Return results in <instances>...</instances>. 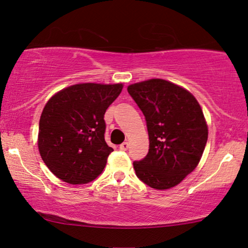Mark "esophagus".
Instances as JSON below:
<instances>
[{
	"instance_id": "esophagus-1",
	"label": "esophagus",
	"mask_w": 248,
	"mask_h": 248,
	"mask_svg": "<svg viewBox=\"0 0 248 248\" xmlns=\"http://www.w3.org/2000/svg\"><path fill=\"white\" fill-rule=\"evenodd\" d=\"M120 149H121L122 151H126L127 149H128V143H127V142H123V143L120 145Z\"/></svg>"
}]
</instances>
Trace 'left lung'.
Listing matches in <instances>:
<instances>
[{
	"instance_id": "8db88e82",
	"label": "left lung",
	"mask_w": 248,
	"mask_h": 248,
	"mask_svg": "<svg viewBox=\"0 0 248 248\" xmlns=\"http://www.w3.org/2000/svg\"><path fill=\"white\" fill-rule=\"evenodd\" d=\"M127 91L147 122L149 152L134 161L135 174L144 184L167 189L179 184L199 165L208 125L195 97L162 79L131 84Z\"/></svg>"
}]
</instances>
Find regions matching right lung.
<instances>
[{
  "mask_svg": "<svg viewBox=\"0 0 248 248\" xmlns=\"http://www.w3.org/2000/svg\"><path fill=\"white\" fill-rule=\"evenodd\" d=\"M122 89V83H79L47 101L39 121L38 149L56 177L87 184L103 172L113 151L105 141L104 115Z\"/></svg>",
  "mask_w": 248,
  "mask_h": 248,
  "instance_id": "obj_1",
  "label": "right lung"
}]
</instances>
